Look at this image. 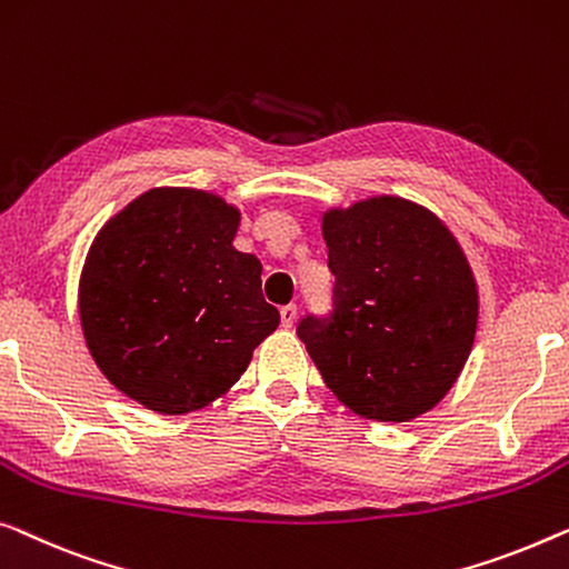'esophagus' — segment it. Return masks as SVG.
I'll return each mask as SVG.
<instances>
[{
  "instance_id": "1",
  "label": "esophagus",
  "mask_w": 569,
  "mask_h": 569,
  "mask_svg": "<svg viewBox=\"0 0 569 569\" xmlns=\"http://www.w3.org/2000/svg\"><path fill=\"white\" fill-rule=\"evenodd\" d=\"M279 316H282L284 328H292L295 320H298V308H295V305H284V308L279 310Z\"/></svg>"
}]
</instances>
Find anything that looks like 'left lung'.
Instances as JSON below:
<instances>
[{
  "label": "left lung",
  "mask_w": 569,
  "mask_h": 569,
  "mask_svg": "<svg viewBox=\"0 0 569 569\" xmlns=\"http://www.w3.org/2000/svg\"><path fill=\"white\" fill-rule=\"evenodd\" d=\"M333 318L298 336L336 398L367 421L408 423L462 375L480 320L467 253L447 223L406 197L323 212Z\"/></svg>",
  "instance_id": "obj_1"
}]
</instances>
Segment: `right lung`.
I'll return each instance as SVG.
<instances>
[{"mask_svg": "<svg viewBox=\"0 0 569 569\" xmlns=\"http://www.w3.org/2000/svg\"><path fill=\"white\" fill-rule=\"evenodd\" d=\"M241 210L216 192L153 187L107 220L79 277V320L94 365L163 416L218 400L277 331L261 261L233 246Z\"/></svg>", "mask_w": 569, "mask_h": 569, "instance_id": "add662e5", "label": "right lung"}]
</instances>
